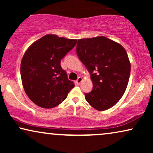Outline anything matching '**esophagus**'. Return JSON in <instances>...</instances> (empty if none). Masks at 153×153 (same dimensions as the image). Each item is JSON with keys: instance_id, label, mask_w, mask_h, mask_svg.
Here are the masks:
<instances>
[{"instance_id": "esophagus-1", "label": "esophagus", "mask_w": 153, "mask_h": 153, "mask_svg": "<svg viewBox=\"0 0 153 153\" xmlns=\"http://www.w3.org/2000/svg\"><path fill=\"white\" fill-rule=\"evenodd\" d=\"M83 81L82 77H81V76H79V77H78V79H77V80H76V82L77 84L79 85V84H80L81 82V81Z\"/></svg>"}]
</instances>
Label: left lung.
I'll list each match as a JSON object with an SVG mask.
<instances>
[{
    "label": "left lung",
    "instance_id": "left-lung-1",
    "mask_svg": "<svg viewBox=\"0 0 153 153\" xmlns=\"http://www.w3.org/2000/svg\"><path fill=\"white\" fill-rule=\"evenodd\" d=\"M77 56L91 74L93 88L86 101L98 111L114 106L123 97L131 65L123 46L104 36L78 39Z\"/></svg>",
    "mask_w": 153,
    "mask_h": 153
}]
</instances>
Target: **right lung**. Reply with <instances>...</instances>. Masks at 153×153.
I'll return each instance as SVG.
<instances>
[{
  "instance_id": "obj_1",
  "label": "right lung",
  "mask_w": 153,
  "mask_h": 153,
  "mask_svg": "<svg viewBox=\"0 0 153 153\" xmlns=\"http://www.w3.org/2000/svg\"><path fill=\"white\" fill-rule=\"evenodd\" d=\"M76 39L48 34L31 45L21 62V77L26 95L36 105L53 108L74 86L60 60L75 47Z\"/></svg>"
}]
</instances>
